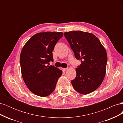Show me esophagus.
<instances>
[{
    "label": "esophagus",
    "mask_w": 123,
    "mask_h": 123,
    "mask_svg": "<svg viewBox=\"0 0 123 123\" xmlns=\"http://www.w3.org/2000/svg\"><path fill=\"white\" fill-rule=\"evenodd\" d=\"M67 69H68L67 68H62V70H63V71H66V70H67Z\"/></svg>",
    "instance_id": "34e87169"
}]
</instances>
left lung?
Instances as JSON below:
<instances>
[{"label": "left lung", "instance_id": "1", "mask_svg": "<svg viewBox=\"0 0 123 123\" xmlns=\"http://www.w3.org/2000/svg\"><path fill=\"white\" fill-rule=\"evenodd\" d=\"M64 36L76 59L81 64L76 68L71 83L77 92L87 94L99 87L105 77L107 62L105 49L92 33L81 31L65 32Z\"/></svg>", "mask_w": 123, "mask_h": 123}]
</instances>
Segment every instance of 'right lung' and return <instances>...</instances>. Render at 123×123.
I'll return each instance as SVG.
<instances>
[{
  "label": "right lung",
  "instance_id": "obj_1",
  "mask_svg": "<svg viewBox=\"0 0 123 123\" xmlns=\"http://www.w3.org/2000/svg\"><path fill=\"white\" fill-rule=\"evenodd\" d=\"M62 32H43L33 35L21 52L20 63L22 76L33 93L44 97L52 93L62 72L54 66L52 51Z\"/></svg>",
  "mask_w": 123,
  "mask_h": 123
}]
</instances>
